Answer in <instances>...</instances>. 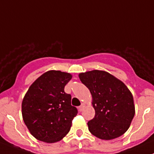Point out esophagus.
Here are the masks:
<instances>
[{"label":"esophagus","mask_w":154,"mask_h":154,"mask_svg":"<svg viewBox=\"0 0 154 154\" xmlns=\"http://www.w3.org/2000/svg\"><path fill=\"white\" fill-rule=\"evenodd\" d=\"M85 106H86V104H85L84 103H82V104H81V106H79V110H80V112H82V111H83V109H84Z\"/></svg>","instance_id":"esophagus-1"}]
</instances>
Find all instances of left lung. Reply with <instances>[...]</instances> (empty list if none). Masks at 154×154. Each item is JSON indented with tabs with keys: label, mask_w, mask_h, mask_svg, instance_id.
<instances>
[{
	"label": "left lung",
	"mask_w": 154,
	"mask_h": 154,
	"mask_svg": "<svg viewBox=\"0 0 154 154\" xmlns=\"http://www.w3.org/2000/svg\"><path fill=\"white\" fill-rule=\"evenodd\" d=\"M79 78L89 89L95 111L94 119L88 122L90 133L103 140L122 136L135 116L131 91L123 82L105 71L80 73Z\"/></svg>",
	"instance_id": "obj_1"
}]
</instances>
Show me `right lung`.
<instances>
[{
  "label": "right lung",
  "instance_id": "right-lung-1",
  "mask_svg": "<svg viewBox=\"0 0 154 154\" xmlns=\"http://www.w3.org/2000/svg\"><path fill=\"white\" fill-rule=\"evenodd\" d=\"M72 78L70 73L51 70L32 83L23 98L21 113L29 133L41 142L62 140L71 127L77 109L71 94L64 91Z\"/></svg>",
  "mask_w": 154,
  "mask_h": 154
}]
</instances>
